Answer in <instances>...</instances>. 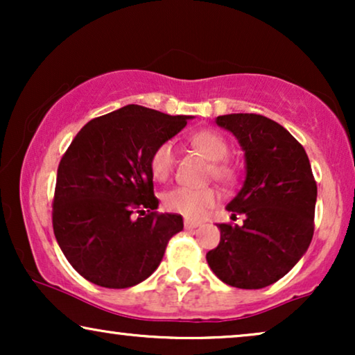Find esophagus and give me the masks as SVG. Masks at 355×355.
Here are the masks:
<instances>
[{
	"label": "esophagus",
	"instance_id": "esophagus-1",
	"mask_svg": "<svg viewBox=\"0 0 355 355\" xmlns=\"http://www.w3.org/2000/svg\"><path fill=\"white\" fill-rule=\"evenodd\" d=\"M198 226H200V221H192V220L184 221V227H186V230H193V227H198Z\"/></svg>",
	"mask_w": 355,
	"mask_h": 355
}]
</instances>
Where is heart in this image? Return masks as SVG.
I'll return each instance as SVG.
<instances>
[{"mask_svg": "<svg viewBox=\"0 0 355 355\" xmlns=\"http://www.w3.org/2000/svg\"><path fill=\"white\" fill-rule=\"evenodd\" d=\"M191 142L198 152L211 159L210 176L218 181L230 184L236 179V169L226 162L230 155V144L215 130H198L191 137ZM176 150L173 142L159 144L150 155V171L157 181H166L174 171ZM220 200V193L215 187H176L164 196L163 202L168 210L181 213L187 218H200Z\"/></svg>", "mask_w": 355, "mask_h": 355, "instance_id": "heart-1", "label": "heart"}]
</instances>
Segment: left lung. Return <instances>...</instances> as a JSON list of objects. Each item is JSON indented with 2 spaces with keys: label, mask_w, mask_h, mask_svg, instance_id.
I'll use <instances>...</instances> for the list:
<instances>
[{
  "label": "left lung",
  "mask_w": 355,
  "mask_h": 355,
  "mask_svg": "<svg viewBox=\"0 0 355 355\" xmlns=\"http://www.w3.org/2000/svg\"><path fill=\"white\" fill-rule=\"evenodd\" d=\"M245 152L247 174L227 210L244 225L220 223L207 261L223 283L260 289L283 278L313 237L317 182L302 145L273 119L254 113L218 116Z\"/></svg>",
  "instance_id": "left-lung-1"
}]
</instances>
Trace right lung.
I'll return each mask as SVG.
<instances>
[{"mask_svg":"<svg viewBox=\"0 0 355 355\" xmlns=\"http://www.w3.org/2000/svg\"><path fill=\"white\" fill-rule=\"evenodd\" d=\"M192 116L128 105L87 123L58 166L53 231L77 273L101 288L147 279L182 216L158 213L150 155Z\"/></svg>","mask_w":355,"mask_h":355,"instance_id":"right-lung-1","label":"right lung"}]
</instances>
